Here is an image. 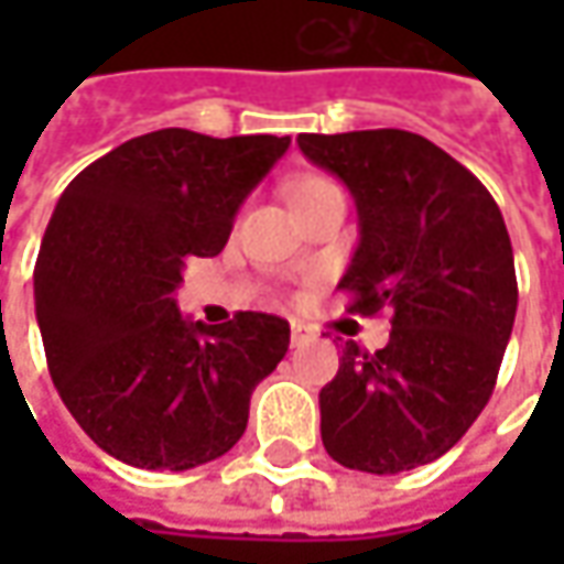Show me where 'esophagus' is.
Returning a JSON list of instances; mask_svg holds the SVG:
<instances>
[{"mask_svg":"<svg viewBox=\"0 0 564 564\" xmlns=\"http://www.w3.org/2000/svg\"><path fill=\"white\" fill-rule=\"evenodd\" d=\"M314 338V333L307 329V326H301V323H292V348H301V345H307Z\"/></svg>","mask_w":564,"mask_h":564,"instance_id":"34e87169","label":"esophagus"}]
</instances>
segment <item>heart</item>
<instances>
[{
    "label": "heart",
    "instance_id": "1",
    "mask_svg": "<svg viewBox=\"0 0 564 564\" xmlns=\"http://www.w3.org/2000/svg\"><path fill=\"white\" fill-rule=\"evenodd\" d=\"M326 191H338V185L336 182H329V178H301V182L292 187V206L304 204V200H311V197H319V194H326Z\"/></svg>",
    "mask_w": 564,
    "mask_h": 564
}]
</instances>
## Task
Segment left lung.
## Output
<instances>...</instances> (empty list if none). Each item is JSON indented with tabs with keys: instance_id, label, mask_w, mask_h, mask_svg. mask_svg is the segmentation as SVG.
<instances>
[{
	"instance_id": "obj_1",
	"label": "left lung",
	"mask_w": 564,
	"mask_h": 564,
	"mask_svg": "<svg viewBox=\"0 0 564 564\" xmlns=\"http://www.w3.org/2000/svg\"><path fill=\"white\" fill-rule=\"evenodd\" d=\"M358 206L360 241L338 289L351 314H392L389 345L345 341L319 392V433L338 465L401 474L430 465L487 408L509 345L518 279L506 219L458 160L399 128L301 134Z\"/></svg>"
}]
</instances>
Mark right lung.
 Wrapping results in <instances>:
<instances>
[{
    "label": "right lung",
    "mask_w": 564,
    "mask_h": 564,
    "mask_svg": "<svg viewBox=\"0 0 564 564\" xmlns=\"http://www.w3.org/2000/svg\"><path fill=\"white\" fill-rule=\"evenodd\" d=\"M292 138L163 128L90 163L46 226L33 301L58 395L131 467L187 470L245 436L250 392L289 351L282 316L191 323L172 294L191 257H216Z\"/></svg>",
    "instance_id": "add662e5"
}]
</instances>
